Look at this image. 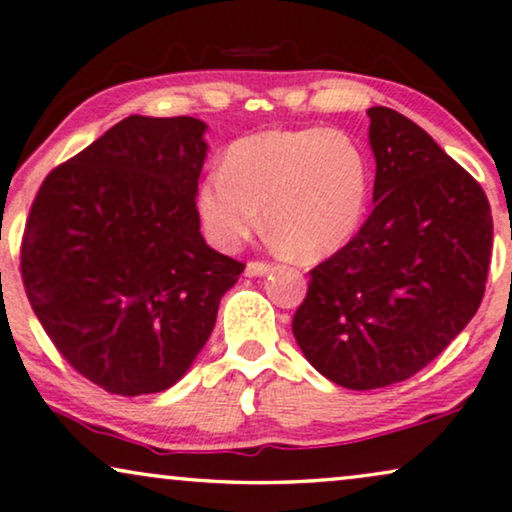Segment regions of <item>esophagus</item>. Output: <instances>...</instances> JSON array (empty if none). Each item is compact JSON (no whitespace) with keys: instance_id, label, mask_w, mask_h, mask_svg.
<instances>
[{"instance_id":"obj_1","label":"esophagus","mask_w":512,"mask_h":512,"mask_svg":"<svg viewBox=\"0 0 512 512\" xmlns=\"http://www.w3.org/2000/svg\"><path fill=\"white\" fill-rule=\"evenodd\" d=\"M269 271H274V264L269 262H248V267H245L248 276H267Z\"/></svg>"}]
</instances>
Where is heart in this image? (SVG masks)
<instances>
[{
    "label": "heart",
    "instance_id": "heart-1",
    "mask_svg": "<svg viewBox=\"0 0 512 512\" xmlns=\"http://www.w3.org/2000/svg\"><path fill=\"white\" fill-rule=\"evenodd\" d=\"M370 182L363 147L342 131H267L229 147L222 168L203 180L199 213L210 241L224 250L257 234L267 215L285 248L316 260L356 236Z\"/></svg>",
    "mask_w": 512,
    "mask_h": 512
}]
</instances>
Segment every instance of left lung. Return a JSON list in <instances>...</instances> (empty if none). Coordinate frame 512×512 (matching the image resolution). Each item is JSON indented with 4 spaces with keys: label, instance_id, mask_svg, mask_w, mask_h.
<instances>
[{
    "label": "left lung",
    "instance_id": "left-lung-1",
    "mask_svg": "<svg viewBox=\"0 0 512 512\" xmlns=\"http://www.w3.org/2000/svg\"><path fill=\"white\" fill-rule=\"evenodd\" d=\"M374 210L311 269L292 318L304 358L335 384H398L438 358L475 316L492 260V208L424 128L370 107Z\"/></svg>",
    "mask_w": 512,
    "mask_h": 512
}]
</instances>
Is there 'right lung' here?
I'll return each instance as SVG.
<instances>
[{"label":"right lung","mask_w":512,"mask_h":512,"mask_svg":"<svg viewBox=\"0 0 512 512\" xmlns=\"http://www.w3.org/2000/svg\"><path fill=\"white\" fill-rule=\"evenodd\" d=\"M192 117H128L53 168L20 243L32 311L67 363L117 395L166 391L245 269L196 210L208 145Z\"/></svg>","instance_id":"right-lung-1"}]
</instances>
